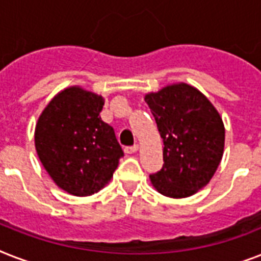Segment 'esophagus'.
I'll use <instances>...</instances> for the list:
<instances>
[{
    "label": "esophagus",
    "mask_w": 261,
    "mask_h": 261,
    "mask_svg": "<svg viewBox=\"0 0 261 261\" xmlns=\"http://www.w3.org/2000/svg\"><path fill=\"white\" fill-rule=\"evenodd\" d=\"M138 149H139L138 145H134V146L126 147V149H124V151H126L127 154H134V153H137V151H138Z\"/></svg>",
    "instance_id": "obj_1"
}]
</instances>
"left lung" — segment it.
Wrapping results in <instances>:
<instances>
[{
  "label": "left lung",
  "mask_w": 261,
  "mask_h": 261,
  "mask_svg": "<svg viewBox=\"0 0 261 261\" xmlns=\"http://www.w3.org/2000/svg\"><path fill=\"white\" fill-rule=\"evenodd\" d=\"M163 138V169L150 174L160 194L181 199L207 186L225 147V126L213 102L186 83L145 94Z\"/></svg>",
  "instance_id": "8db88e82"
}]
</instances>
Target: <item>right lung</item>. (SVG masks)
Segmentation results:
<instances>
[{
	"label": "right lung",
	"mask_w": 261,
	"mask_h": 261,
	"mask_svg": "<svg viewBox=\"0 0 261 261\" xmlns=\"http://www.w3.org/2000/svg\"><path fill=\"white\" fill-rule=\"evenodd\" d=\"M104 97L81 87L61 90L35 127V149L50 177L67 194L89 196L111 181L123 157L114 128L98 116Z\"/></svg>",
	"instance_id": "right-lung-1"
}]
</instances>
